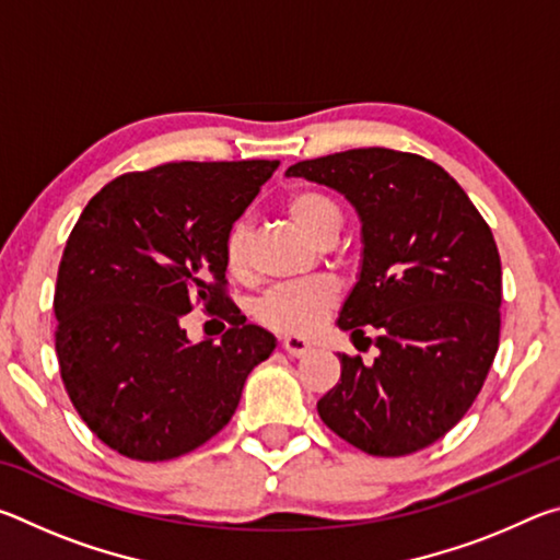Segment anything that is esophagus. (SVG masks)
Segmentation results:
<instances>
[{"label": "esophagus", "instance_id": "obj_1", "mask_svg": "<svg viewBox=\"0 0 560 560\" xmlns=\"http://www.w3.org/2000/svg\"><path fill=\"white\" fill-rule=\"evenodd\" d=\"M281 348H283V353H289L291 358H303V355H308L311 350H314V346L308 343V340H303V338H299V336H287L281 340Z\"/></svg>", "mask_w": 560, "mask_h": 560}]
</instances>
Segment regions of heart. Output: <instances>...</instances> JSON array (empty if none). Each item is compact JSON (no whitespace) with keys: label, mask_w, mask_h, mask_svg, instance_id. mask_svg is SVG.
Wrapping results in <instances>:
<instances>
[{"label":"heart","mask_w":560,"mask_h":560,"mask_svg":"<svg viewBox=\"0 0 560 560\" xmlns=\"http://www.w3.org/2000/svg\"><path fill=\"white\" fill-rule=\"evenodd\" d=\"M289 220L299 226L303 234L318 244H334V240L343 224L338 205L328 195L318 189H299L293 192L287 205ZM252 261V234L244 222H234L224 236V264L232 277H246ZM338 303V291L326 279L293 281L283 287L271 289L259 301V318L279 334L291 336H311L324 326L330 311Z\"/></svg>","instance_id":"b5f03b06"}]
</instances>
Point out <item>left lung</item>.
I'll use <instances>...</instances> for the list:
<instances>
[{"label":"left lung","mask_w":560,"mask_h":560,"mask_svg":"<svg viewBox=\"0 0 560 560\" xmlns=\"http://www.w3.org/2000/svg\"><path fill=\"white\" fill-rule=\"evenodd\" d=\"M306 177L346 195L363 224V264L338 326L355 346L363 325L381 355L340 358L318 400L338 438L375 457L430 447L485 385L501 328V259L485 217L447 170L387 148L301 160Z\"/></svg>","instance_id":"8db88e82"}]
</instances>
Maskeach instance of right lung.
<instances>
[{"instance_id": "1", "label": "right lung", "mask_w": 560, "mask_h": 560, "mask_svg": "<svg viewBox=\"0 0 560 560\" xmlns=\"http://www.w3.org/2000/svg\"><path fill=\"white\" fill-rule=\"evenodd\" d=\"M277 167L126 173L71 230L54 291L61 381L89 430L122 457L165 462L212 440L246 375L277 348L269 330L246 324L224 279V236ZM197 302L231 324L220 345H189L178 326Z\"/></svg>"}]
</instances>
